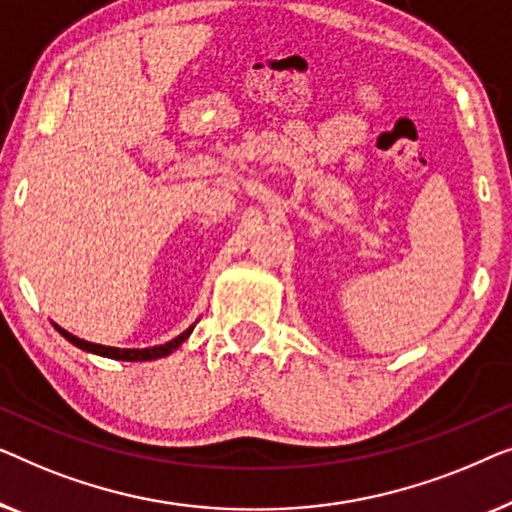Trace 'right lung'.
I'll return each mask as SVG.
<instances>
[{"mask_svg":"<svg viewBox=\"0 0 512 512\" xmlns=\"http://www.w3.org/2000/svg\"><path fill=\"white\" fill-rule=\"evenodd\" d=\"M53 327L60 331V334L67 338L69 343H74L76 348H81L83 352H90V355H99V357H109V359H120V362H150V359L167 357L174 350L181 348V343L192 334V329H194V325L187 327L181 336L171 338V341H167L164 345H153V348H111V345H99V343L83 341V338L69 334L67 329L55 325V322H53Z\"/></svg>","mask_w":512,"mask_h":512,"instance_id":"add662e5","label":"right lung"}]
</instances>
